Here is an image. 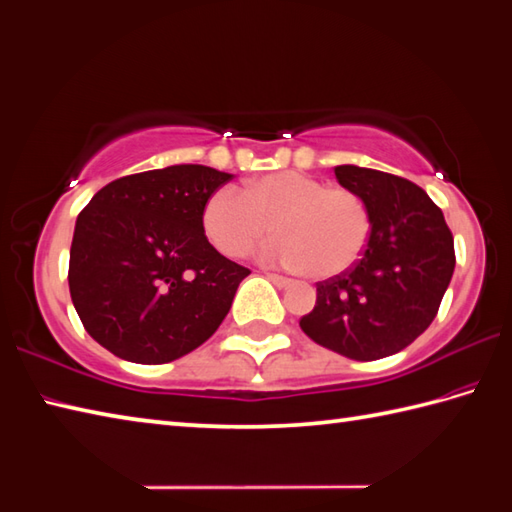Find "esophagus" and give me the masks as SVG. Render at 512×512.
Returning a JSON list of instances; mask_svg holds the SVG:
<instances>
[{"label":"esophagus","mask_w":512,"mask_h":512,"mask_svg":"<svg viewBox=\"0 0 512 512\" xmlns=\"http://www.w3.org/2000/svg\"><path fill=\"white\" fill-rule=\"evenodd\" d=\"M267 278L274 282V285L278 287V289H285V287H289L291 285V280L289 278H285V276H278V274H267Z\"/></svg>","instance_id":"obj_1"}]
</instances>
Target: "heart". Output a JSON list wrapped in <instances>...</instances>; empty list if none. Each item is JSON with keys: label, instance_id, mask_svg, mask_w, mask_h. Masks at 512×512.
Here are the masks:
<instances>
[{"label": "heart", "instance_id": "obj_1", "mask_svg": "<svg viewBox=\"0 0 512 512\" xmlns=\"http://www.w3.org/2000/svg\"><path fill=\"white\" fill-rule=\"evenodd\" d=\"M271 225L278 236L258 247L265 263L337 278L366 252L372 221L363 199L348 188L298 170H280L247 181L243 195L223 186L203 203L201 227L225 256H245Z\"/></svg>", "mask_w": 512, "mask_h": 512}]
</instances>
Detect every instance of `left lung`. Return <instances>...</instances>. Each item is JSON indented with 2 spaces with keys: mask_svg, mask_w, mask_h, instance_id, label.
<instances>
[{
  "mask_svg": "<svg viewBox=\"0 0 512 512\" xmlns=\"http://www.w3.org/2000/svg\"><path fill=\"white\" fill-rule=\"evenodd\" d=\"M344 188L368 206L372 232L348 274L317 282L300 320L315 344L355 361L394 355L434 322L456 254L442 210L423 188L381 170L335 166Z\"/></svg>",
  "mask_w": 512,
  "mask_h": 512,
  "instance_id": "obj_1",
  "label": "left lung"
}]
</instances>
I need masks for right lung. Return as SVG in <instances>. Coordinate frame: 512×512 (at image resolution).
<instances>
[{
  "label": "right lung",
  "mask_w": 512,
  "mask_h": 512,
  "mask_svg": "<svg viewBox=\"0 0 512 512\" xmlns=\"http://www.w3.org/2000/svg\"><path fill=\"white\" fill-rule=\"evenodd\" d=\"M232 179L201 164L127 175L78 214L70 293L85 331L120 359L168 363L225 320L249 269L214 249L203 203Z\"/></svg>",
  "instance_id": "1"
}]
</instances>
